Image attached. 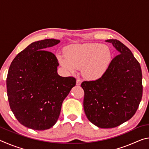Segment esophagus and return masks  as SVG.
Segmentation results:
<instances>
[{"label":"esophagus","mask_w":149,"mask_h":149,"mask_svg":"<svg viewBox=\"0 0 149 149\" xmlns=\"http://www.w3.org/2000/svg\"><path fill=\"white\" fill-rule=\"evenodd\" d=\"M81 84V79H79V78H78V79H77L76 80V85H80Z\"/></svg>","instance_id":"obj_1"}]
</instances>
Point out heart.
Here are the masks:
<instances>
[{
    "mask_svg": "<svg viewBox=\"0 0 149 149\" xmlns=\"http://www.w3.org/2000/svg\"><path fill=\"white\" fill-rule=\"evenodd\" d=\"M65 53L58 56L60 64L70 72L81 68L83 76L89 80L102 77L111 61L109 48L98 42L69 45Z\"/></svg>",
    "mask_w": 149,
    "mask_h": 149,
    "instance_id": "1",
    "label": "heart"
}]
</instances>
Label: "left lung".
Listing matches in <instances>:
<instances>
[{
    "label": "left lung",
    "mask_w": 149,
    "mask_h": 149,
    "mask_svg": "<svg viewBox=\"0 0 149 149\" xmlns=\"http://www.w3.org/2000/svg\"><path fill=\"white\" fill-rule=\"evenodd\" d=\"M112 43L118 51L101 77L85 81L84 108L91 122L100 128L117 127L135 114L143 95L142 72L132 52L116 39Z\"/></svg>",
    "instance_id": "left-lung-1"
}]
</instances>
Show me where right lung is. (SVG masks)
Here are the masks:
<instances>
[{
    "mask_svg": "<svg viewBox=\"0 0 149 149\" xmlns=\"http://www.w3.org/2000/svg\"><path fill=\"white\" fill-rule=\"evenodd\" d=\"M60 42L47 39L32 42L10 65L6 78L10 107L17 121L30 129L52 127L58 119L63 101L76 84L75 77L58 74V59L45 50Z\"/></svg>",
    "mask_w": 149,
    "mask_h": 149,
    "instance_id": "right-lung-1",
    "label": "right lung"
}]
</instances>
